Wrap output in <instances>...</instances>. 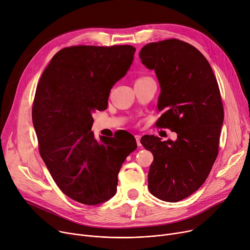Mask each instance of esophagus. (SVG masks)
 <instances>
[{
	"label": "esophagus",
	"instance_id": "34e87169",
	"mask_svg": "<svg viewBox=\"0 0 250 250\" xmlns=\"http://www.w3.org/2000/svg\"><path fill=\"white\" fill-rule=\"evenodd\" d=\"M135 138H136V141H137V145H138L139 147H141V146H142V145H141V142H140V141H141V136H140V135H136Z\"/></svg>",
	"mask_w": 250,
	"mask_h": 250
}]
</instances>
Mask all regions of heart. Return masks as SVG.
Instances as JSON below:
<instances>
[{"mask_svg": "<svg viewBox=\"0 0 250 250\" xmlns=\"http://www.w3.org/2000/svg\"><path fill=\"white\" fill-rule=\"evenodd\" d=\"M141 79H145V78H141Z\"/></svg>", "mask_w": 250, "mask_h": 250, "instance_id": "heart-1", "label": "heart"}]
</instances>
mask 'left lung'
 I'll use <instances>...</instances> for the list:
<instances>
[{"mask_svg":"<svg viewBox=\"0 0 250 250\" xmlns=\"http://www.w3.org/2000/svg\"><path fill=\"white\" fill-rule=\"evenodd\" d=\"M139 56L161 87L156 126L177 134L174 142L141 139L154 157L148 188L157 199L176 203L204 185L218 156L224 121L219 85L202 52L179 39L148 43Z\"/></svg>","mask_w":250,"mask_h":250,"instance_id":"1","label":"left lung"}]
</instances>
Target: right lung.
<instances>
[{"instance_id": "obj_1", "label": "right lung", "mask_w": 250, "mask_h": 250, "mask_svg": "<svg viewBox=\"0 0 250 250\" xmlns=\"http://www.w3.org/2000/svg\"><path fill=\"white\" fill-rule=\"evenodd\" d=\"M132 45L64 47L51 59L36 88L32 122L39 153L60 189L72 200L94 206L116 192L117 175L136 139L101 137L92 112L107 108L109 92L128 71Z\"/></svg>"}]
</instances>
